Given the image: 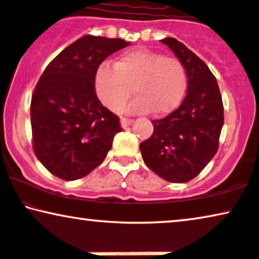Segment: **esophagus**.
<instances>
[{
	"instance_id": "34e87169",
	"label": "esophagus",
	"mask_w": 259,
	"mask_h": 259,
	"mask_svg": "<svg viewBox=\"0 0 259 259\" xmlns=\"http://www.w3.org/2000/svg\"><path fill=\"white\" fill-rule=\"evenodd\" d=\"M133 123L132 119H128V117H121V127L122 128H126V127L131 126Z\"/></svg>"
}]
</instances>
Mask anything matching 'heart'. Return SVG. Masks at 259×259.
<instances>
[{
	"instance_id": "1",
	"label": "heart",
	"mask_w": 259,
	"mask_h": 259,
	"mask_svg": "<svg viewBox=\"0 0 259 259\" xmlns=\"http://www.w3.org/2000/svg\"><path fill=\"white\" fill-rule=\"evenodd\" d=\"M133 93L125 110L164 115L176 108L187 89V71L175 57L145 49L131 50L117 58L114 68L103 64L95 75V89L107 108L117 110Z\"/></svg>"
}]
</instances>
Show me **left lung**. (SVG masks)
I'll return each mask as SVG.
<instances>
[{
  "mask_svg": "<svg viewBox=\"0 0 259 259\" xmlns=\"http://www.w3.org/2000/svg\"><path fill=\"white\" fill-rule=\"evenodd\" d=\"M183 63L187 94L179 108L152 120L153 134L140 144L144 162L172 183L196 177L219 147L224 106L217 78L195 53L175 38L160 40Z\"/></svg>",
  "mask_w": 259,
  "mask_h": 259,
  "instance_id": "1",
  "label": "left lung"
}]
</instances>
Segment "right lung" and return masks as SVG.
<instances>
[{"label":"right lung","mask_w":259,"mask_h":259,"mask_svg":"<svg viewBox=\"0 0 259 259\" xmlns=\"http://www.w3.org/2000/svg\"><path fill=\"white\" fill-rule=\"evenodd\" d=\"M122 39L84 35L46 66L31 101L33 150L50 172L75 181L106 158L119 117L102 106L95 93L100 64L125 49Z\"/></svg>","instance_id":"right-lung-1"}]
</instances>
